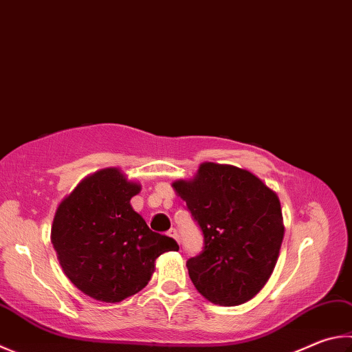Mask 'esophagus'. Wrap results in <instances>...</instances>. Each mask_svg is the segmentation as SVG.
I'll return each instance as SVG.
<instances>
[{"mask_svg":"<svg viewBox=\"0 0 352 352\" xmlns=\"http://www.w3.org/2000/svg\"><path fill=\"white\" fill-rule=\"evenodd\" d=\"M168 235H169V237H172V239H174L177 243L178 241H180V239H178V232H177V229H174V228H172V229H169V232H168Z\"/></svg>","mask_w":352,"mask_h":352,"instance_id":"obj_1","label":"esophagus"}]
</instances>
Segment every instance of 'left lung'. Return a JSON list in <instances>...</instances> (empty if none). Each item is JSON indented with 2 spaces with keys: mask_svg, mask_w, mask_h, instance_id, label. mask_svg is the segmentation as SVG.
Listing matches in <instances>:
<instances>
[{
  "mask_svg": "<svg viewBox=\"0 0 352 352\" xmlns=\"http://www.w3.org/2000/svg\"><path fill=\"white\" fill-rule=\"evenodd\" d=\"M172 188L203 231V252L186 263L195 289L220 306L257 296L276 267L285 235L277 194L248 169L212 162Z\"/></svg>",
  "mask_w": 352,
  "mask_h": 352,
  "instance_id": "obj_1",
  "label": "left lung"
}]
</instances>
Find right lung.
<instances>
[{
  "label": "right lung",
  "mask_w": 352,
  "mask_h": 352,
  "mask_svg": "<svg viewBox=\"0 0 352 352\" xmlns=\"http://www.w3.org/2000/svg\"><path fill=\"white\" fill-rule=\"evenodd\" d=\"M140 183L120 168L87 175L56 208L50 231L67 278L98 302L118 303L149 283L155 260L178 251L174 239L152 232L131 198Z\"/></svg>",
  "instance_id": "1"
}]
</instances>
